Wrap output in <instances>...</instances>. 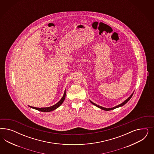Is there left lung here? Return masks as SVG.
<instances>
[{"mask_svg":"<svg viewBox=\"0 0 154 154\" xmlns=\"http://www.w3.org/2000/svg\"><path fill=\"white\" fill-rule=\"evenodd\" d=\"M134 91H133V93L131 94V95H130V97H128V98H127L126 100H125V101H124L123 102L121 103V104H119V105H117L116 106H115V107H113L112 108H104L102 106H99L98 104H96L95 103H94L93 102H91L90 100H90V103H91L94 106H95L96 107H97L99 108L100 109H102V110H104V111H110V110H112V109H115V108H117L120 107H122V106H123L124 105H125V104H126V103L128 102L130 99H131V98L132 97V96H133V93H134Z\"/></svg>","mask_w":154,"mask_h":154,"instance_id":"1","label":"left lung"}]
</instances>
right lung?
<instances>
[{
  "label": "right lung",
  "instance_id": "1",
  "mask_svg": "<svg viewBox=\"0 0 154 154\" xmlns=\"http://www.w3.org/2000/svg\"><path fill=\"white\" fill-rule=\"evenodd\" d=\"M65 95H66V90H65L64 93V94H63V97L61 98L60 100L57 103H56L55 104L52 106L51 107H48L37 108L34 107H32V106H29V107H30L32 108H33V109H35L38 110V111H41V112H51V111L55 110L57 108L59 107L61 105L63 104V103L64 102V100H65Z\"/></svg>",
  "mask_w": 154,
  "mask_h": 154
}]
</instances>
